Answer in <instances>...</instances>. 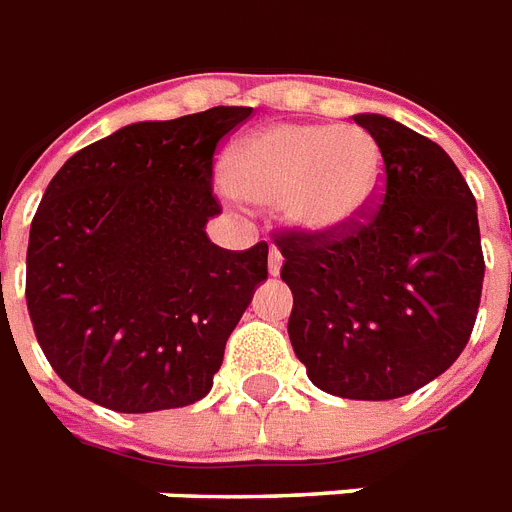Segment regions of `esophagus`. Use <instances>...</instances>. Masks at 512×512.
Masks as SVG:
<instances>
[{
	"label": "esophagus",
	"mask_w": 512,
	"mask_h": 512,
	"mask_svg": "<svg viewBox=\"0 0 512 512\" xmlns=\"http://www.w3.org/2000/svg\"><path fill=\"white\" fill-rule=\"evenodd\" d=\"M281 260H284V257H281L279 249L271 247V252H268V271H271V276H279Z\"/></svg>",
	"instance_id": "1"
}]
</instances>
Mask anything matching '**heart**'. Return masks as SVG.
I'll list each match as a JSON object with an SVG mask.
<instances>
[{
	"mask_svg": "<svg viewBox=\"0 0 512 512\" xmlns=\"http://www.w3.org/2000/svg\"><path fill=\"white\" fill-rule=\"evenodd\" d=\"M225 180L252 204H284L305 231L332 233L372 212L385 185V159L361 127L273 124L231 148Z\"/></svg>",
	"mask_w": 512,
	"mask_h": 512,
	"instance_id": "obj_1",
	"label": "heart"
}]
</instances>
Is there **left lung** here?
Wrapping results in <instances>:
<instances>
[{"mask_svg": "<svg viewBox=\"0 0 512 512\" xmlns=\"http://www.w3.org/2000/svg\"><path fill=\"white\" fill-rule=\"evenodd\" d=\"M382 151L380 204L345 231L273 236L292 289L289 340L316 388L356 401L414 393L476 324L484 252L476 199L444 148L380 114L353 116Z\"/></svg>", "mask_w": 512, "mask_h": 512, "instance_id": "8db88e82", "label": "left lung"}]
</instances>
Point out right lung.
Wrapping results in <instances>:
<instances>
[{"label":"right lung","mask_w":512,"mask_h":512,"mask_svg":"<svg viewBox=\"0 0 512 512\" xmlns=\"http://www.w3.org/2000/svg\"><path fill=\"white\" fill-rule=\"evenodd\" d=\"M252 108L138 122L76 151L31 220L26 305L60 380L124 414L199 401L255 287L268 244L204 233L220 215L212 164Z\"/></svg>","instance_id":"add662e5"}]
</instances>
